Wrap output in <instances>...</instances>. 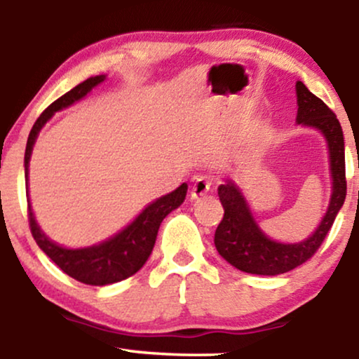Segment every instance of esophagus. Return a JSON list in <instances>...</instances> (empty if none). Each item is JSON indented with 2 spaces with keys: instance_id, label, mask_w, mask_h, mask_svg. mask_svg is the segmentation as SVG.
<instances>
[{
  "instance_id": "esophagus-1",
  "label": "esophagus",
  "mask_w": 359,
  "mask_h": 359,
  "mask_svg": "<svg viewBox=\"0 0 359 359\" xmlns=\"http://www.w3.org/2000/svg\"><path fill=\"white\" fill-rule=\"evenodd\" d=\"M212 187V179L211 177H196L192 185V191H191V199H201L204 197L205 194L211 191Z\"/></svg>"
}]
</instances>
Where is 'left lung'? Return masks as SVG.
<instances>
[{
    "instance_id": "left-lung-1",
    "label": "left lung",
    "mask_w": 359,
    "mask_h": 359,
    "mask_svg": "<svg viewBox=\"0 0 359 359\" xmlns=\"http://www.w3.org/2000/svg\"><path fill=\"white\" fill-rule=\"evenodd\" d=\"M297 89V123L317 128L325 137L329 147L332 174V196L327 212L319 228L307 240L287 245L270 240L251 216L248 204L236 184L228 180L219 185L217 194L224 208V216L214 234V245L219 255L238 270L255 275H280L306 263L320 248L327 236L341 205L346 199V162L343 128L336 114L325 102L309 90L304 82L295 84Z\"/></svg>"
}]
</instances>
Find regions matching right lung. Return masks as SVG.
<instances>
[{
	"mask_svg": "<svg viewBox=\"0 0 359 359\" xmlns=\"http://www.w3.org/2000/svg\"><path fill=\"white\" fill-rule=\"evenodd\" d=\"M102 81H104V76L89 77L69 93H65L64 96H60L59 100L53 101L40 114L28 135L27 150H25V177L27 179L28 162H30L36 135L42 130V126L53 116L55 111L67 108L72 102L82 100L94 86L101 84ZM185 194H187V184H182L174 192L151 203L137 219L116 236L109 238L108 241L100 243V245L89 246V248L67 250L48 240L43 231H40V226L36 224L30 204H28V222H30V231L36 245L64 273L76 278L77 282L86 283V285H108V283L121 282V280L131 277L145 265L151 250H154L160 222L168 212H172L184 203Z\"/></svg>",
	"mask_w": 359,
	"mask_h": 359,
	"instance_id": "right-lung-1",
	"label": "right lung"
}]
</instances>
